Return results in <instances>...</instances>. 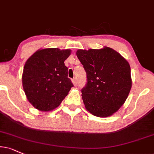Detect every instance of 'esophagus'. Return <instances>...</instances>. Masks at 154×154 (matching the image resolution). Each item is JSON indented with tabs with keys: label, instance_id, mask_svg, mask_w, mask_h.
Listing matches in <instances>:
<instances>
[{
	"label": "esophagus",
	"instance_id": "1",
	"mask_svg": "<svg viewBox=\"0 0 154 154\" xmlns=\"http://www.w3.org/2000/svg\"><path fill=\"white\" fill-rule=\"evenodd\" d=\"M72 83H73V85L74 86H76V83H77V82H76V79H75V78H74V79H72Z\"/></svg>",
	"mask_w": 154,
	"mask_h": 154
}]
</instances>
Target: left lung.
I'll list each match as a JSON object with an SVG mask.
<instances>
[{
	"instance_id": "obj_1",
	"label": "left lung",
	"mask_w": 154,
	"mask_h": 154,
	"mask_svg": "<svg viewBox=\"0 0 154 154\" xmlns=\"http://www.w3.org/2000/svg\"><path fill=\"white\" fill-rule=\"evenodd\" d=\"M76 55L87 74V84L81 90L85 108L96 116H111L125 103L131 88L129 63L107 46L79 49Z\"/></svg>"
}]
</instances>
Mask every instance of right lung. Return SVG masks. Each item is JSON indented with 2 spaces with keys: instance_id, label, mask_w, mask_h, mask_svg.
<instances>
[{
  "instance_id": "add662e5",
  "label": "right lung",
  "mask_w": 154,
  "mask_h": 154,
  "mask_svg": "<svg viewBox=\"0 0 154 154\" xmlns=\"http://www.w3.org/2000/svg\"><path fill=\"white\" fill-rule=\"evenodd\" d=\"M71 54L70 49L41 48L26 60L23 88L28 101L38 111L56 109L73 86L64 63Z\"/></svg>"
}]
</instances>
